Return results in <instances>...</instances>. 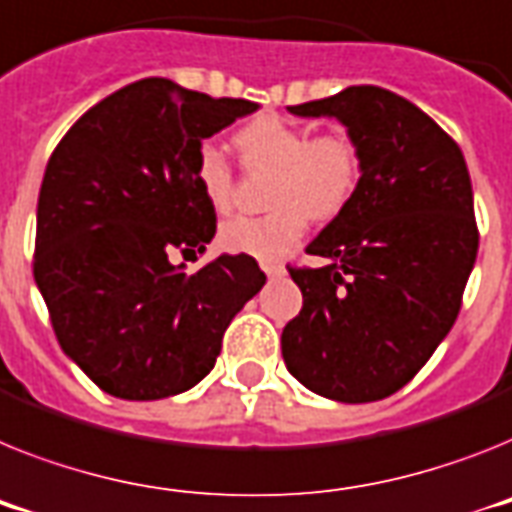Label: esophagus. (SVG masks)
I'll return each mask as SVG.
<instances>
[{
	"label": "esophagus",
	"mask_w": 512,
	"mask_h": 512,
	"mask_svg": "<svg viewBox=\"0 0 512 512\" xmlns=\"http://www.w3.org/2000/svg\"><path fill=\"white\" fill-rule=\"evenodd\" d=\"M260 268L265 270V276H281L283 273L281 263H268V260H265V263H260Z\"/></svg>",
	"instance_id": "esophagus-1"
}]
</instances>
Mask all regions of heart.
Instances as JSON below:
<instances>
[{"label":"heart","mask_w":512,"mask_h":512,"mask_svg":"<svg viewBox=\"0 0 512 512\" xmlns=\"http://www.w3.org/2000/svg\"><path fill=\"white\" fill-rule=\"evenodd\" d=\"M247 169L273 171L265 216H236L218 229V244L231 255L276 260L286 255L309 226V218L330 221L351 203L362 158L349 135H315L281 117H257L234 135ZM195 182L216 213H226L234 200V171L213 143H203L195 156Z\"/></svg>","instance_id":"b5f03b06"}]
</instances>
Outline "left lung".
<instances>
[{"label":"left lung","instance_id":"left-lung-1","mask_svg":"<svg viewBox=\"0 0 512 512\" xmlns=\"http://www.w3.org/2000/svg\"><path fill=\"white\" fill-rule=\"evenodd\" d=\"M289 111L336 117L362 179L307 247L325 265L289 268L304 304L283 328V362L330 401H380L427 364L458 317L479 249L471 176L435 119L377 85Z\"/></svg>","mask_w":512,"mask_h":512}]
</instances>
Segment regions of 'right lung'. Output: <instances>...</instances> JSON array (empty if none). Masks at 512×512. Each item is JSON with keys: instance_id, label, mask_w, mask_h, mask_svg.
Listing matches in <instances>:
<instances>
[{"instance_id": "obj_1", "label": "right lung", "mask_w": 512, "mask_h": 512, "mask_svg": "<svg viewBox=\"0 0 512 512\" xmlns=\"http://www.w3.org/2000/svg\"><path fill=\"white\" fill-rule=\"evenodd\" d=\"M257 111L166 77L124 85L88 109L46 163L33 278L62 351L103 393L158 401L195 388L223 333L265 286L249 255L184 273L216 210L195 182L205 137Z\"/></svg>"}]
</instances>
